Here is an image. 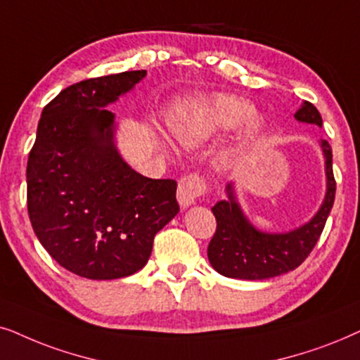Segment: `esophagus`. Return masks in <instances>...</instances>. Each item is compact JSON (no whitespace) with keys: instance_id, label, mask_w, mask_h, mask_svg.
I'll return each mask as SVG.
<instances>
[{"instance_id":"obj_1","label":"esophagus","mask_w":360,"mask_h":360,"mask_svg":"<svg viewBox=\"0 0 360 360\" xmlns=\"http://www.w3.org/2000/svg\"><path fill=\"white\" fill-rule=\"evenodd\" d=\"M205 193H207V181L198 172H191L181 177L179 186H177V200L181 207H189L205 195Z\"/></svg>"}]
</instances>
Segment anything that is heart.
I'll return each mask as SVG.
<instances>
[{"mask_svg":"<svg viewBox=\"0 0 360 360\" xmlns=\"http://www.w3.org/2000/svg\"><path fill=\"white\" fill-rule=\"evenodd\" d=\"M253 112L252 105L233 95H212L200 98L193 107H186L169 120L172 136L183 145H194L207 140L214 133L232 130ZM262 123L250 118L245 130V143H253L260 136Z\"/></svg>","mask_w":360,"mask_h":360,"instance_id":"1","label":"heart"}]
</instances>
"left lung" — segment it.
I'll return each mask as SVG.
<instances>
[{
    "instance_id": "left-lung-1",
    "label": "left lung",
    "mask_w": 360,
    "mask_h": 360,
    "mask_svg": "<svg viewBox=\"0 0 360 360\" xmlns=\"http://www.w3.org/2000/svg\"><path fill=\"white\" fill-rule=\"evenodd\" d=\"M298 122L323 127V118L313 103L304 102L295 113ZM326 158L328 191L318 214L303 227L288 233H265L257 230L243 215L233 195L232 184L227 186V200H219L212 207L217 220L214 237L207 247L210 265L220 275L240 280H266L298 268L313 250L333 209L336 179L333 172V150L326 140L321 141Z\"/></svg>"
}]
</instances>
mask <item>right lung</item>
<instances>
[{
    "label": "right lung",
    "mask_w": 360,
    "mask_h": 360,
    "mask_svg": "<svg viewBox=\"0 0 360 360\" xmlns=\"http://www.w3.org/2000/svg\"><path fill=\"white\" fill-rule=\"evenodd\" d=\"M146 70L95 77L46 105L27 158V214L47 253L90 280L130 276L148 263L155 236L179 212L174 179L131 169L113 143L103 107Z\"/></svg>",
    "instance_id": "add662e5"
}]
</instances>
